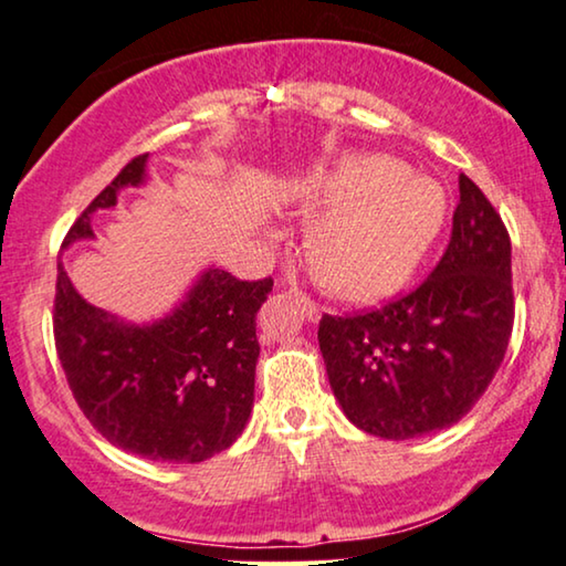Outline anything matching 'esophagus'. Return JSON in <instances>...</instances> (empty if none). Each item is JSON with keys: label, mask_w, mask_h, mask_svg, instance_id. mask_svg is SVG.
<instances>
[{"label": "esophagus", "mask_w": 566, "mask_h": 566, "mask_svg": "<svg viewBox=\"0 0 566 566\" xmlns=\"http://www.w3.org/2000/svg\"><path fill=\"white\" fill-rule=\"evenodd\" d=\"M290 292L294 294V297L300 300V305H302V313H305V317L310 323H317V317H321V307H317V302L315 300H310L305 292H300L297 286H290Z\"/></svg>", "instance_id": "obj_1"}]
</instances>
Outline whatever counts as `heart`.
Here are the masks:
<instances>
[{"label":"heart","mask_w":566,"mask_h":566,"mask_svg":"<svg viewBox=\"0 0 566 566\" xmlns=\"http://www.w3.org/2000/svg\"><path fill=\"white\" fill-rule=\"evenodd\" d=\"M302 210L323 214L307 251L325 286L352 300H377L410 280L439 235L446 195L410 177L402 161L348 156L302 187Z\"/></svg>","instance_id":"1"}]
</instances>
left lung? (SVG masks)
I'll list each match as a JSON object with an SVG mask.
<instances>
[{"instance_id":"obj_1","label":"left lung","mask_w":566,"mask_h":566,"mask_svg":"<svg viewBox=\"0 0 566 566\" xmlns=\"http://www.w3.org/2000/svg\"><path fill=\"white\" fill-rule=\"evenodd\" d=\"M513 315L511 235L461 174L451 241L428 280L369 313L323 315L317 340L346 418L405 441L474 408L505 359Z\"/></svg>"}]
</instances>
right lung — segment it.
Returning a JSON list of instances; mask_svg holds the SVG:
<instances>
[{"label": "right lung", "instance_id": "right-lung-1", "mask_svg": "<svg viewBox=\"0 0 566 566\" xmlns=\"http://www.w3.org/2000/svg\"><path fill=\"white\" fill-rule=\"evenodd\" d=\"M148 154L135 156L63 238H94L92 214L146 185ZM272 276L241 282L207 269L185 300L154 323H125L94 307L59 264L53 302L55 352L86 420L109 443L143 459L197 464L226 451L249 423L259 340L256 313Z\"/></svg>", "mask_w": 566, "mask_h": 566}]
</instances>
